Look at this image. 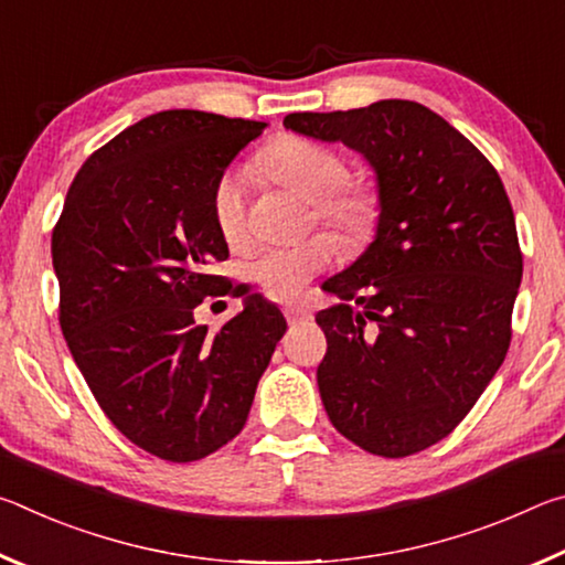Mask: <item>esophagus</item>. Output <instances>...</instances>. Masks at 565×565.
Returning a JSON list of instances; mask_svg holds the SVG:
<instances>
[{"instance_id": "obj_1", "label": "esophagus", "mask_w": 565, "mask_h": 565, "mask_svg": "<svg viewBox=\"0 0 565 565\" xmlns=\"http://www.w3.org/2000/svg\"><path fill=\"white\" fill-rule=\"evenodd\" d=\"M284 317L289 323H299V321H309L311 319V309L303 303H286L284 306Z\"/></svg>"}]
</instances>
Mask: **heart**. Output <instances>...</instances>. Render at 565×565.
Returning <instances> with one entry per match:
<instances>
[{
    "mask_svg": "<svg viewBox=\"0 0 565 565\" xmlns=\"http://www.w3.org/2000/svg\"><path fill=\"white\" fill-rule=\"evenodd\" d=\"M262 167L276 184L311 202L313 218L331 226L347 242H359L376 216V202L363 186H347V164L339 154L303 139H281L264 151ZM214 224L228 246L246 238V174L224 171L212 191ZM337 256L329 236H311L299 244L264 246L244 264L248 281L289 299L301 286L321 274Z\"/></svg>",
    "mask_w": 565,
    "mask_h": 565,
    "instance_id": "1",
    "label": "heart"
}]
</instances>
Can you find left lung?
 <instances>
[{"label": "left lung", "instance_id": "8db88e82", "mask_svg": "<svg viewBox=\"0 0 565 565\" xmlns=\"http://www.w3.org/2000/svg\"><path fill=\"white\" fill-rule=\"evenodd\" d=\"M284 127L339 141L376 177L374 242L321 286L341 299L317 313L323 408L363 451H424L461 424L511 343L523 259L501 177L416 102L296 111Z\"/></svg>", "mask_w": 565, "mask_h": 565}]
</instances>
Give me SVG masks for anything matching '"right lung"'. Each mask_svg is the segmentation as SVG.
Here are the masks:
<instances>
[{
	"mask_svg": "<svg viewBox=\"0 0 565 565\" xmlns=\"http://www.w3.org/2000/svg\"><path fill=\"white\" fill-rule=\"evenodd\" d=\"M264 121L196 109L151 114L84 161L52 234L60 323L94 398L164 461H199L242 431L286 319L262 294L216 333L194 309L228 246L212 214L218 177Z\"/></svg>",
	"mask_w": 565,
	"mask_h": 565,
	"instance_id": "add662e5",
	"label": "right lung"
}]
</instances>
